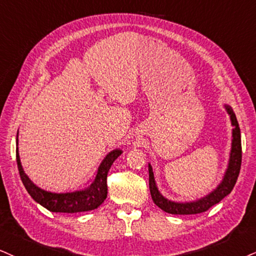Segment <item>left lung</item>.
Instances as JSON below:
<instances>
[{"instance_id":"1","label":"left lung","mask_w":256,"mask_h":256,"mask_svg":"<svg viewBox=\"0 0 256 256\" xmlns=\"http://www.w3.org/2000/svg\"><path fill=\"white\" fill-rule=\"evenodd\" d=\"M224 108L230 116V121L232 124V150H230L229 162L226 170L223 176L222 182L214 188L210 194L204 197L192 202H174L167 200L166 197L160 194L158 188L156 178H154L153 167L148 164V172H150V191L154 204L159 206L160 209L165 212L173 214V215H194V214H200L204 211L209 210L211 206L220 203L223 198L226 197L236 184L238 176L241 170V160H242V147H241V132H240L238 122L236 120L235 112H232V106L224 104Z\"/></svg>"}]
</instances>
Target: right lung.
Here are the masks:
<instances>
[{
    "mask_svg": "<svg viewBox=\"0 0 256 256\" xmlns=\"http://www.w3.org/2000/svg\"><path fill=\"white\" fill-rule=\"evenodd\" d=\"M122 154V150L116 148L106 154V158L102 160L100 165L97 170L96 176L85 188L80 190L68 191V192H56L46 191L40 188L33 182L30 180V176L24 173L22 168L20 156H18V136H16V162L18 173H20L21 180L24 182V188L30 197L33 198L36 203L42 205L47 210L52 212H83V211L94 210L100 206V204L106 200V194H108V186H106V176L110 167L118 158Z\"/></svg>",
    "mask_w": 256,
    "mask_h": 256,
    "instance_id": "add662e5",
    "label": "right lung"
}]
</instances>
